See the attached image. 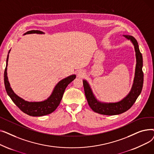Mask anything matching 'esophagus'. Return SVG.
<instances>
[{
  "mask_svg": "<svg viewBox=\"0 0 154 154\" xmlns=\"http://www.w3.org/2000/svg\"><path fill=\"white\" fill-rule=\"evenodd\" d=\"M84 74V71H82V70H79L78 71V72H77V75L79 76V77H82V76H83V75Z\"/></svg>",
  "mask_w": 154,
  "mask_h": 154,
  "instance_id": "obj_1",
  "label": "esophagus"
}]
</instances>
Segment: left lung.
<instances>
[{"label":"left lung","instance_id":"8db88e82","mask_svg":"<svg viewBox=\"0 0 154 154\" xmlns=\"http://www.w3.org/2000/svg\"><path fill=\"white\" fill-rule=\"evenodd\" d=\"M123 36L127 40H130L133 44L136 57L135 76L132 88L129 93L124 99L118 102H102L97 99L93 93L89 83L86 80H83L84 92L88 103L92 110L98 114L107 116H114L122 114L133 106L140 94L142 89L143 82V74L142 72L143 59L142 54L139 51L138 42L133 36L128 35H123Z\"/></svg>","mask_w":154,"mask_h":154}]
</instances>
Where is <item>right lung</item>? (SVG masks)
I'll return each instance as SVG.
<instances>
[{"label": "right lung", "mask_w": 154, "mask_h": 154, "mask_svg": "<svg viewBox=\"0 0 154 154\" xmlns=\"http://www.w3.org/2000/svg\"><path fill=\"white\" fill-rule=\"evenodd\" d=\"M30 34H44L45 33L40 30H32L27 31L23 35ZM11 52L9 50L7 55L6 60V67L4 71V84L5 90L13 102L25 114L33 116V117H40L44 116L51 114L55 109L57 108L62 99L63 94L64 93L67 85L76 78L75 74L70 75L66 78L62 79L56 84L54 90L48 97L42 101L38 102H30L24 100L16 94L11 87V84L9 82V79L7 77V66L8 60H9V54Z\"/></svg>", "instance_id": "add662e5"}]
</instances>
